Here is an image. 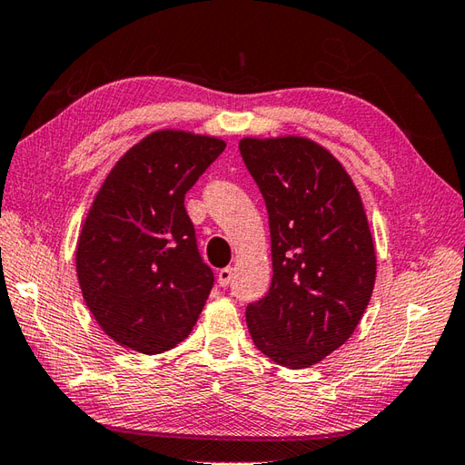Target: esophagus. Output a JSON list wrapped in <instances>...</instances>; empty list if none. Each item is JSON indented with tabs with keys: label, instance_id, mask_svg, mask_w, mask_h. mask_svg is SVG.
<instances>
[{
	"label": "esophagus",
	"instance_id": "1",
	"mask_svg": "<svg viewBox=\"0 0 465 465\" xmlns=\"http://www.w3.org/2000/svg\"><path fill=\"white\" fill-rule=\"evenodd\" d=\"M231 278H232V268L231 266L221 268L219 274H216V281H219V286H223V288L231 282Z\"/></svg>",
	"mask_w": 465,
	"mask_h": 465
}]
</instances>
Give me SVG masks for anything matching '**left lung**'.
Returning a JSON list of instances; mask_svg holds the SVG:
<instances>
[{"mask_svg": "<svg viewBox=\"0 0 465 465\" xmlns=\"http://www.w3.org/2000/svg\"><path fill=\"white\" fill-rule=\"evenodd\" d=\"M266 203L272 282L246 306L254 346L276 364L308 368L352 336L376 281L362 199L328 149L306 137L239 143Z\"/></svg>", "mask_w": 465, "mask_h": 465, "instance_id": "left-lung-1", "label": "left lung"}]
</instances>
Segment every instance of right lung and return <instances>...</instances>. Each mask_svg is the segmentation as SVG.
I'll list each match as a JSON object with an SVG mask.
<instances>
[{
    "label": "right lung",
    "mask_w": 465,
    "mask_h": 465,
    "mask_svg": "<svg viewBox=\"0 0 465 465\" xmlns=\"http://www.w3.org/2000/svg\"><path fill=\"white\" fill-rule=\"evenodd\" d=\"M223 139L154 131L111 169L81 229L84 301L117 344L161 354L191 334L214 282L184 194L224 151Z\"/></svg>",
    "instance_id": "right-lung-1"
}]
</instances>
